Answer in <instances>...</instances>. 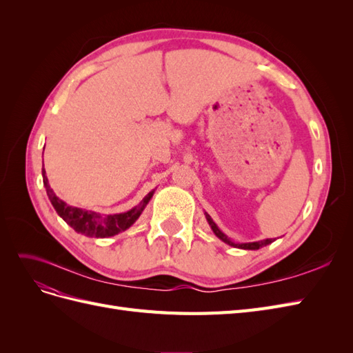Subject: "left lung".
<instances>
[{
  "label": "left lung",
  "mask_w": 353,
  "mask_h": 353,
  "mask_svg": "<svg viewBox=\"0 0 353 353\" xmlns=\"http://www.w3.org/2000/svg\"><path fill=\"white\" fill-rule=\"evenodd\" d=\"M205 215H206V219H208V222H209V225H210L212 231L215 232V236H216L219 240H222L223 243H227V244L232 245V248H239V249H244V250H258V249L263 248V245H268V244H271V243L274 241L272 239H266V240L253 241V243H234V241H231V240L225 236V234H223V232L218 228L216 223L213 222V219L208 215V213H205Z\"/></svg>",
  "instance_id": "left-lung-1"
}]
</instances>
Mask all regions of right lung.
I'll return each mask as SVG.
<instances>
[{
  "instance_id": "add662e5",
  "label": "right lung",
  "mask_w": 353,
  "mask_h": 353,
  "mask_svg": "<svg viewBox=\"0 0 353 353\" xmlns=\"http://www.w3.org/2000/svg\"><path fill=\"white\" fill-rule=\"evenodd\" d=\"M42 181H44V187L47 190V196L51 201L52 208L56 209L57 215L63 218L68 225H70L74 231L83 234L87 237H95V239H105L116 236L125 230L130 228L132 223L140 218L147 203L154 194V190L148 193L138 206L132 208L131 210L123 213H114V215H101V213L73 208L69 206L68 203L60 200L52 188L48 184V178L46 175V169H42Z\"/></svg>"
}]
</instances>
